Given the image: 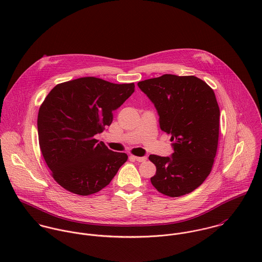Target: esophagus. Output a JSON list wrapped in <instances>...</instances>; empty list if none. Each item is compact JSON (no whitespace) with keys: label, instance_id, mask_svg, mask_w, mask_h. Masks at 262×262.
Wrapping results in <instances>:
<instances>
[{"label":"esophagus","instance_id":"obj_1","mask_svg":"<svg viewBox=\"0 0 262 262\" xmlns=\"http://www.w3.org/2000/svg\"><path fill=\"white\" fill-rule=\"evenodd\" d=\"M130 158H132V159H134V160H136V161H138V162H144V161H146V159H147L146 156L138 157V156H134V155H131Z\"/></svg>","mask_w":262,"mask_h":262}]
</instances>
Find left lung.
<instances>
[{
    "instance_id": "1",
    "label": "left lung",
    "mask_w": 262,
    "mask_h": 262,
    "mask_svg": "<svg viewBox=\"0 0 262 262\" xmlns=\"http://www.w3.org/2000/svg\"><path fill=\"white\" fill-rule=\"evenodd\" d=\"M154 104L160 129L171 135V156L151 154L152 186L168 196L200 187L210 174L219 140L220 110L214 91L193 75H163L138 82Z\"/></svg>"
}]
</instances>
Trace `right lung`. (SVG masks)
Returning <instances> with one entry per match:
<instances>
[{
    "mask_svg": "<svg viewBox=\"0 0 262 262\" xmlns=\"http://www.w3.org/2000/svg\"><path fill=\"white\" fill-rule=\"evenodd\" d=\"M134 83H113L86 76L55 85L39 108V145L55 182L89 195L107 187L127 161L95 139L110 126L113 111L133 93Z\"/></svg>",
    "mask_w": 262,
    "mask_h": 262,
    "instance_id": "1",
    "label": "right lung"
}]
</instances>
